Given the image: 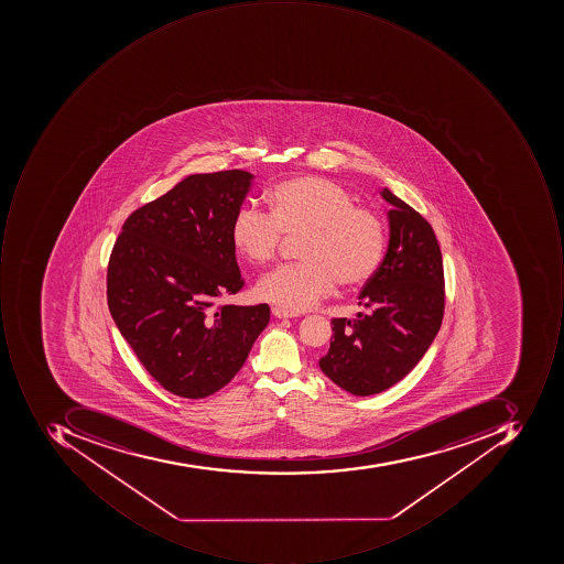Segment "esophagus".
Listing matches in <instances>:
<instances>
[{
    "label": "esophagus",
    "mask_w": 564,
    "mask_h": 564,
    "mask_svg": "<svg viewBox=\"0 0 564 564\" xmlns=\"http://www.w3.org/2000/svg\"><path fill=\"white\" fill-rule=\"evenodd\" d=\"M271 312H273V315L276 318H295V317H299V315H296V313L288 312V310L280 308V306H273V308H271Z\"/></svg>",
    "instance_id": "34e87169"
}]
</instances>
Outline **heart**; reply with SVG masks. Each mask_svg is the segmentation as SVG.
Here are the masks:
<instances>
[{
    "mask_svg": "<svg viewBox=\"0 0 564 564\" xmlns=\"http://www.w3.org/2000/svg\"><path fill=\"white\" fill-rule=\"evenodd\" d=\"M269 214L246 203L230 225L236 251L252 264L273 261L284 236H299L300 258L264 274L256 293L291 313L330 295L335 284L359 288L383 264L388 236L380 215L356 207L340 184L321 176L280 181L265 193Z\"/></svg>",
    "mask_w": 564,
    "mask_h": 564,
    "instance_id": "obj_1",
    "label": "heart"
}]
</instances>
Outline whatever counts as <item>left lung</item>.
<instances>
[{
    "label": "left lung",
    "instance_id": "obj_1",
    "mask_svg": "<svg viewBox=\"0 0 564 564\" xmlns=\"http://www.w3.org/2000/svg\"><path fill=\"white\" fill-rule=\"evenodd\" d=\"M390 203V242L383 264L362 288L357 317L334 318L322 372L356 397L381 393L403 380L427 352L444 315V265L431 224L381 192Z\"/></svg>",
    "mask_w": 564,
    "mask_h": 564
}]
</instances>
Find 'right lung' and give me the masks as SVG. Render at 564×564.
Masks as SVG:
<instances>
[{
	"instance_id": "add662e5",
	"label": "right lung",
	"mask_w": 564,
	"mask_h": 564,
	"mask_svg": "<svg viewBox=\"0 0 564 564\" xmlns=\"http://www.w3.org/2000/svg\"><path fill=\"white\" fill-rule=\"evenodd\" d=\"M252 174H192L133 212L108 262V308L149 375L173 394L205 398L232 380L269 324V306L221 305L243 286L234 215Z\"/></svg>"
}]
</instances>
